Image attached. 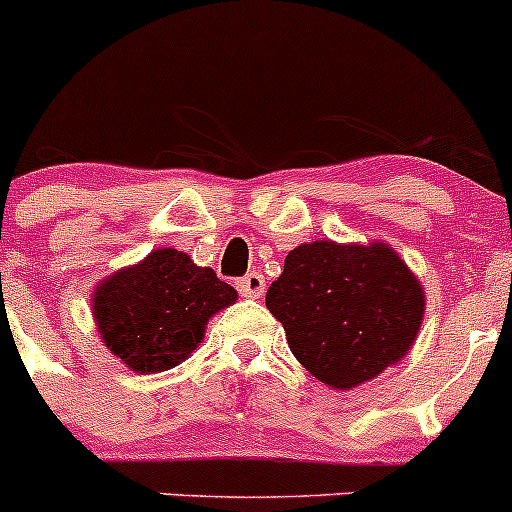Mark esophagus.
I'll return each instance as SVG.
<instances>
[{"mask_svg":"<svg viewBox=\"0 0 512 512\" xmlns=\"http://www.w3.org/2000/svg\"><path fill=\"white\" fill-rule=\"evenodd\" d=\"M237 290L242 297H260L265 292V275L262 272H247L242 280H237Z\"/></svg>","mask_w":512,"mask_h":512,"instance_id":"34e87169","label":"esophagus"}]
</instances>
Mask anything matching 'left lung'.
<instances>
[{
	"label": "left lung",
	"mask_w": 512,
	"mask_h": 512,
	"mask_svg": "<svg viewBox=\"0 0 512 512\" xmlns=\"http://www.w3.org/2000/svg\"><path fill=\"white\" fill-rule=\"evenodd\" d=\"M265 302L297 362L335 390L403 360L425 315L423 285L385 242L295 247Z\"/></svg>",
	"instance_id": "8db88e82"
}]
</instances>
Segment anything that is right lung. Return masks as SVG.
<instances>
[{"mask_svg":"<svg viewBox=\"0 0 512 512\" xmlns=\"http://www.w3.org/2000/svg\"><path fill=\"white\" fill-rule=\"evenodd\" d=\"M235 287L180 250H155L97 285L92 315L107 350L140 375L170 370L195 352Z\"/></svg>","mask_w":512,"mask_h":512,"instance_id":"add662e5","label":"right lung"}]
</instances>
